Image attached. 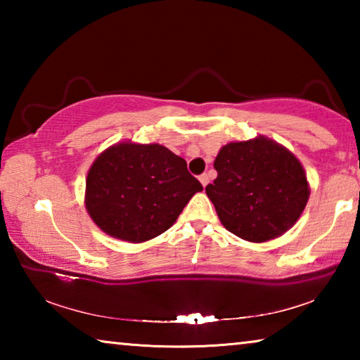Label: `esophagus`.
Here are the masks:
<instances>
[{"label":"esophagus","mask_w":360,"mask_h":360,"mask_svg":"<svg viewBox=\"0 0 360 360\" xmlns=\"http://www.w3.org/2000/svg\"><path fill=\"white\" fill-rule=\"evenodd\" d=\"M200 182H202V186L203 187H206V186H208V182H210V178H208V174H202V176H200Z\"/></svg>","instance_id":"esophagus-1"}]
</instances>
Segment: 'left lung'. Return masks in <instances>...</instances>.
<instances>
[{"label": "left lung", "mask_w": 360, "mask_h": 360, "mask_svg": "<svg viewBox=\"0 0 360 360\" xmlns=\"http://www.w3.org/2000/svg\"><path fill=\"white\" fill-rule=\"evenodd\" d=\"M214 168L217 178L206 195L224 227L246 241L284 235L308 203L309 182L300 160L266 136L222 146Z\"/></svg>", "instance_id": "left-lung-1"}]
</instances>
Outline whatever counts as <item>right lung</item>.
Returning a JSON list of instances; mask_svg holds the SVG:
<instances>
[{
	"label": "right lung",
	"mask_w": 360,
	"mask_h": 360,
	"mask_svg": "<svg viewBox=\"0 0 360 360\" xmlns=\"http://www.w3.org/2000/svg\"><path fill=\"white\" fill-rule=\"evenodd\" d=\"M203 187L184 158L165 146L122 141L95 158L85 179V210L96 227L144 243L167 231Z\"/></svg>",
	"instance_id": "obj_1"
}]
</instances>
